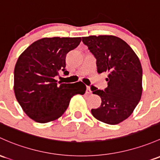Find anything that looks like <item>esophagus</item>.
Listing matches in <instances>:
<instances>
[{
	"mask_svg": "<svg viewBox=\"0 0 160 160\" xmlns=\"http://www.w3.org/2000/svg\"><path fill=\"white\" fill-rule=\"evenodd\" d=\"M86 93H87V94L91 93V90H90V87H87V91H86Z\"/></svg>",
	"mask_w": 160,
	"mask_h": 160,
	"instance_id": "esophagus-1",
	"label": "esophagus"
}]
</instances>
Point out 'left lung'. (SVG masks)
Wrapping results in <instances>:
<instances>
[{"label":"left lung","instance_id":"1","mask_svg":"<svg viewBox=\"0 0 160 160\" xmlns=\"http://www.w3.org/2000/svg\"><path fill=\"white\" fill-rule=\"evenodd\" d=\"M97 59V72H108V87L103 90L92 86L102 102L91 112L97 120L115 125L127 119L142 96V70L139 58L124 40L112 35L82 38Z\"/></svg>","mask_w":160,"mask_h":160}]
</instances>
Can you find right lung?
Returning a JSON list of instances; mask_svg holds the SVG:
<instances>
[{
	"label": "right lung",
	"mask_w": 160,
	"mask_h": 160,
	"mask_svg": "<svg viewBox=\"0 0 160 160\" xmlns=\"http://www.w3.org/2000/svg\"><path fill=\"white\" fill-rule=\"evenodd\" d=\"M81 41L80 38H45L33 42L21 54L14 68L15 97L25 113L40 123L61 117L70 99L83 95L81 81L61 83L55 80L60 71L65 75L66 56Z\"/></svg>",
	"instance_id": "add662e5"
}]
</instances>
